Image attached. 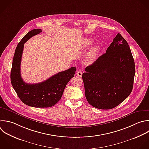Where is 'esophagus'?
<instances>
[{
    "instance_id": "esophagus-1",
    "label": "esophagus",
    "mask_w": 149,
    "mask_h": 149,
    "mask_svg": "<svg viewBox=\"0 0 149 149\" xmlns=\"http://www.w3.org/2000/svg\"><path fill=\"white\" fill-rule=\"evenodd\" d=\"M77 76H79V77H81V76H82V72H81V71L79 70V71L77 72Z\"/></svg>"
}]
</instances>
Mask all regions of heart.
I'll use <instances>...</instances> for the list:
<instances>
[{"label":"heart","mask_w":149,"mask_h":149,"mask_svg":"<svg viewBox=\"0 0 149 149\" xmlns=\"http://www.w3.org/2000/svg\"><path fill=\"white\" fill-rule=\"evenodd\" d=\"M91 44H92V41L91 40L86 39L83 42V47L84 48H87L89 46H90L91 45ZM99 52H100V48L98 46L94 47L91 49V50L90 51V52H89V54L87 56V60L88 61H92L94 58H95L97 56V55H98Z\"/></svg>","instance_id":"heart-1"}]
</instances>
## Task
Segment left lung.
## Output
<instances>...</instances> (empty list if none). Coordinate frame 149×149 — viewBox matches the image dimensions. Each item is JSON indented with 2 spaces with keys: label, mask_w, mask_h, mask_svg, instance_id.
<instances>
[{
  "label": "left lung",
  "mask_w": 149,
  "mask_h": 149,
  "mask_svg": "<svg viewBox=\"0 0 149 149\" xmlns=\"http://www.w3.org/2000/svg\"><path fill=\"white\" fill-rule=\"evenodd\" d=\"M82 78L88 102L101 109H110L122 102L131 93L135 74L129 46L118 33L92 65L85 69Z\"/></svg>",
  "instance_id": "8db88e82"
}]
</instances>
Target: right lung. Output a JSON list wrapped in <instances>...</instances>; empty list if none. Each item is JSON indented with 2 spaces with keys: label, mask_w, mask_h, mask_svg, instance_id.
<instances>
[{
  "label": "right lung",
  "mask_w": 149,
  "mask_h": 149,
  "mask_svg": "<svg viewBox=\"0 0 149 149\" xmlns=\"http://www.w3.org/2000/svg\"><path fill=\"white\" fill-rule=\"evenodd\" d=\"M41 32V29L33 30L18 44L13 57L10 79L13 88L23 103L36 108H48L55 105L61 99L66 84L74 77L76 68L72 67L59 72L40 83L28 84L23 80L20 65L24 43Z\"/></svg>",
  "instance_id": "obj_1"
}]
</instances>
